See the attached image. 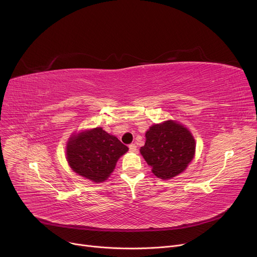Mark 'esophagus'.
<instances>
[{
	"instance_id": "1",
	"label": "esophagus",
	"mask_w": 257,
	"mask_h": 257,
	"mask_svg": "<svg viewBox=\"0 0 257 257\" xmlns=\"http://www.w3.org/2000/svg\"><path fill=\"white\" fill-rule=\"evenodd\" d=\"M137 146L134 145V144H131V145H129V151L130 152H137Z\"/></svg>"
}]
</instances>
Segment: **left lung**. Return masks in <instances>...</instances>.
Segmentation results:
<instances>
[{"label": "left lung", "instance_id": "left-lung-1", "mask_svg": "<svg viewBox=\"0 0 257 257\" xmlns=\"http://www.w3.org/2000/svg\"><path fill=\"white\" fill-rule=\"evenodd\" d=\"M195 150L196 143L190 130L170 119L150 127L140 151L155 176L170 179L186 169Z\"/></svg>", "mask_w": 257, "mask_h": 257}]
</instances>
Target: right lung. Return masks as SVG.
Masks as SVG:
<instances>
[{"label": "right lung", "instance_id": "1", "mask_svg": "<svg viewBox=\"0 0 257 257\" xmlns=\"http://www.w3.org/2000/svg\"><path fill=\"white\" fill-rule=\"evenodd\" d=\"M128 147L101 127L72 136L66 144V160L80 176L103 182L113 172L118 158Z\"/></svg>", "mask_w": 257, "mask_h": 257}]
</instances>
